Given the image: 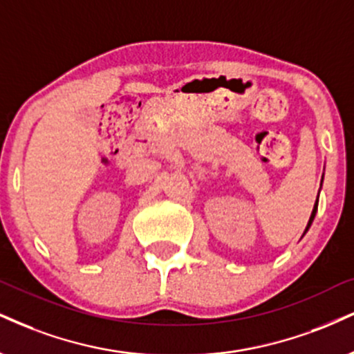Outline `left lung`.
<instances>
[{"label": "left lung", "mask_w": 354, "mask_h": 354, "mask_svg": "<svg viewBox=\"0 0 354 354\" xmlns=\"http://www.w3.org/2000/svg\"><path fill=\"white\" fill-rule=\"evenodd\" d=\"M322 181H323V178H322ZM317 209H318V198H317V201H315V206H313L312 216H310V221H308V224H306V227H305V232L308 231V229H310V225H312L313 219H315V214H317ZM305 232H304V236H305Z\"/></svg>", "instance_id": "8db88e82"}]
</instances>
